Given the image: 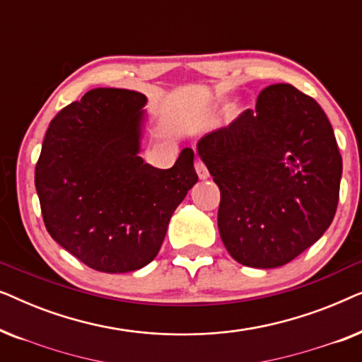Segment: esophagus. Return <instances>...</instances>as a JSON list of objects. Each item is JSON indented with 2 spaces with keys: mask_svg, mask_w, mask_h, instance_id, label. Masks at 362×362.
<instances>
[{
  "mask_svg": "<svg viewBox=\"0 0 362 362\" xmlns=\"http://www.w3.org/2000/svg\"><path fill=\"white\" fill-rule=\"evenodd\" d=\"M196 173H197V176L201 177V180H207V177H209V171H207L204 163L199 161V160L196 161Z\"/></svg>",
  "mask_w": 362,
  "mask_h": 362,
  "instance_id": "obj_1",
  "label": "esophagus"
}]
</instances>
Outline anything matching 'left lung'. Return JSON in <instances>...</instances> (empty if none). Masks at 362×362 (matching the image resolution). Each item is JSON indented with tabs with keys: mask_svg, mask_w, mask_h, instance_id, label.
<instances>
[{
	"mask_svg": "<svg viewBox=\"0 0 362 362\" xmlns=\"http://www.w3.org/2000/svg\"><path fill=\"white\" fill-rule=\"evenodd\" d=\"M197 155L221 189V239L242 265L288 264L333 222L343 173L333 127L290 83L264 88L254 110L202 136Z\"/></svg>",
	"mask_w": 362,
	"mask_h": 362,
	"instance_id": "1",
	"label": "left lung"
}]
</instances>
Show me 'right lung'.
<instances>
[{
	"label": "right lung",
	"mask_w": 362,
	"mask_h": 362,
	"mask_svg": "<svg viewBox=\"0 0 362 362\" xmlns=\"http://www.w3.org/2000/svg\"><path fill=\"white\" fill-rule=\"evenodd\" d=\"M145 105L143 93L125 88L87 92L52 118L34 173L49 234L105 274L150 264L197 182L191 148L170 170L140 156Z\"/></svg>",
	"instance_id": "obj_1"
}]
</instances>
